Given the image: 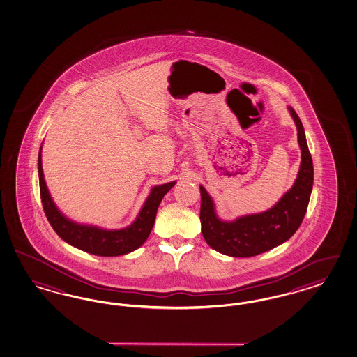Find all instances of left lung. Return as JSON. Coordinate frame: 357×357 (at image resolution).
I'll return each instance as SVG.
<instances>
[{"instance_id":"1","label":"left lung","mask_w":357,"mask_h":357,"mask_svg":"<svg viewBox=\"0 0 357 357\" xmlns=\"http://www.w3.org/2000/svg\"><path fill=\"white\" fill-rule=\"evenodd\" d=\"M297 128L301 164L294 186L270 210L223 222L215 213L210 194L201 185V225L206 243L219 253L231 257H253L283 244L301 225L313 188V162L301 120L288 107Z\"/></svg>"}]
</instances>
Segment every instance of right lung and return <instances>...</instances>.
I'll return each mask as SVG.
<instances>
[{
  "label": "right lung",
  "instance_id": "1",
  "mask_svg": "<svg viewBox=\"0 0 357 357\" xmlns=\"http://www.w3.org/2000/svg\"><path fill=\"white\" fill-rule=\"evenodd\" d=\"M38 169L41 204L45 216L54 232L59 234L63 241L73 245L74 248L102 257L128 255L142 246L149 234H151L159 204L162 202L164 195L168 193L176 183L172 181L159 186H153L151 193L143 204L142 210L139 211L132 225L123 229L108 231L93 225H78L63 216L52 201L44 181V174L41 168V153H39Z\"/></svg>",
  "mask_w": 357,
  "mask_h": 357
}]
</instances>
